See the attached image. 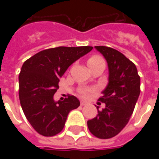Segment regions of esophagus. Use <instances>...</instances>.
<instances>
[{"label":"esophagus","instance_id":"esophagus-1","mask_svg":"<svg viewBox=\"0 0 159 159\" xmlns=\"http://www.w3.org/2000/svg\"><path fill=\"white\" fill-rule=\"evenodd\" d=\"M87 104H88V102H87L86 100H81V105H82V106H85V105H87Z\"/></svg>","mask_w":159,"mask_h":159}]
</instances>
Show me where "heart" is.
<instances>
[{
    "label": "heart",
    "instance_id": "1",
    "mask_svg": "<svg viewBox=\"0 0 159 159\" xmlns=\"http://www.w3.org/2000/svg\"><path fill=\"white\" fill-rule=\"evenodd\" d=\"M101 62H105L104 61V59L102 58H100V56H97V55H93L92 57H90L89 59H88V65L89 66H94V65H97V64H99V63ZM89 89H82L81 90V93L84 95V96H86L88 95L89 93Z\"/></svg>",
    "mask_w": 159,
    "mask_h": 159
}]
</instances>
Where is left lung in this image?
Wrapping results in <instances>:
<instances>
[{
    "mask_svg": "<svg viewBox=\"0 0 159 159\" xmlns=\"http://www.w3.org/2000/svg\"><path fill=\"white\" fill-rule=\"evenodd\" d=\"M106 59L108 66V83L99 100L106 104L102 111L93 119L88 121V127L94 136L100 139L114 137L126 126L133 113L140 93V78L133 62L116 49L95 46Z\"/></svg>",
    "mask_w": 159,
    "mask_h": 159,
    "instance_id": "obj_1",
    "label": "left lung"
}]
</instances>
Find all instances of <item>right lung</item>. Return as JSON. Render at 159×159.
Returning a JSON list of instances; mask_svg holds the SVG:
<instances>
[{
	"label": "right lung",
	"instance_id": "1",
	"mask_svg": "<svg viewBox=\"0 0 159 159\" xmlns=\"http://www.w3.org/2000/svg\"><path fill=\"white\" fill-rule=\"evenodd\" d=\"M93 47H58L37 52L23 64L19 76V100L26 118L37 133L53 136L65 126L71 110L80 106L76 97L69 95L56 101L59 78L77 59Z\"/></svg>",
	"mask_w": 159,
	"mask_h": 159
}]
</instances>
